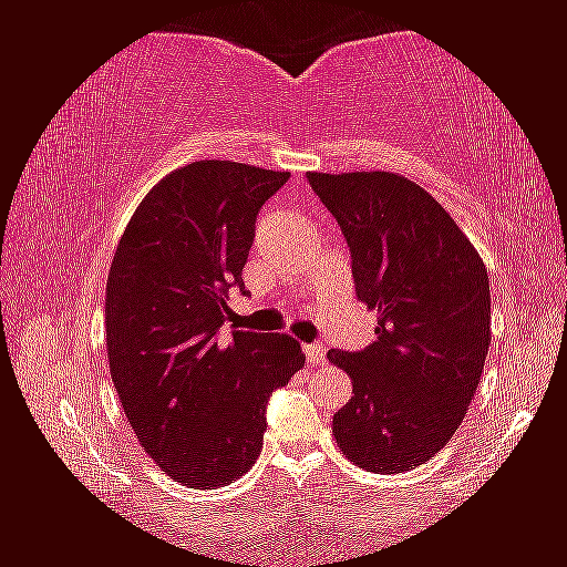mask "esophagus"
<instances>
[{
  "label": "esophagus",
  "instance_id": "1",
  "mask_svg": "<svg viewBox=\"0 0 567 567\" xmlns=\"http://www.w3.org/2000/svg\"><path fill=\"white\" fill-rule=\"evenodd\" d=\"M306 359H308V364L310 367H320L326 361V351H323V346H318V343H310V346H306Z\"/></svg>",
  "mask_w": 567,
  "mask_h": 567
}]
</instances>
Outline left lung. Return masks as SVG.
I'll return each instance as SVG.
<instances>
[{"label":"left lung","instance_id":"1","mask_svg":"<svg viewBox=\"0 0 567 567\" xmlns=\"http://www.w3.org/2000/svg\"><path fill=\"white\" fill-rule=\"evenodd\" d=\"M351 247L357 298L377 310V341L331 351L353 396L333 435L349 461L402 473L451 441L492 343L484 259L451 214L400 173H308Z\"/></svg>","mask_w":567,"mask_h":567}]
</instances>
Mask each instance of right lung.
I'll list each match as a JSON object with an SVG mask.
<instances>
[{"mask_svg": "<svg viewBox=\"0 0 567 567\" xmlns=\"http://www.w3.org/2000/svg\"><path fill=\"white\" fill-rule=\"evenodd\" d=\"M290 173L198 159L152 185L106 280V357L142 451L188 488L231 484L259 458L265 408L306 364L287 333L231 331L255 221Z\"/></svg>", "mask_w": 567, "mask_h": 567, "instance_id": "right-lung-1", "label": "right lung"}]
</instances>
